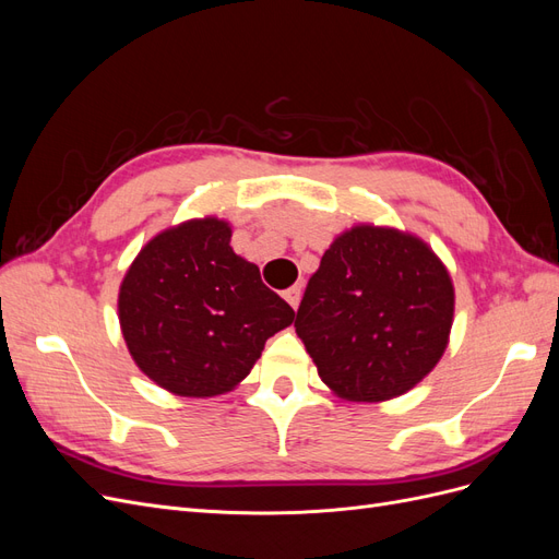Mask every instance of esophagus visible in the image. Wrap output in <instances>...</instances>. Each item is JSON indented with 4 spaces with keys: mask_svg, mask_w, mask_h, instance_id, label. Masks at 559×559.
<instances>
[{
    "mask_svg": "<svg viewBox=\"0 0 559 559\" xmlns=\"http://www.w3.org/2000/svg\"><path fill=\"white\" fill-rule=\"evenodd\" d=\"M300 286H292V289H286L284 292V298H286V302H289V306L296 310L298 308V302H300Z\"/></svg>",
    "mask_w": 559,
    "mask_h": 559,
    "instance_id": "34e87169",
    "label": "esophagus"
}]
</instances>
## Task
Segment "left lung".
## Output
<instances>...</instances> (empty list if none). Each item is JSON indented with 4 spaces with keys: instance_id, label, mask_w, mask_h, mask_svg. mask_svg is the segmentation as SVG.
<instances>
[{
    "instance_id": "left-lung-1",
    "label": "left lung",
    "mask_w": 559,
    "mask_h": 559,
    "mask_svg": "<svg viewBox=\"0 0 559 559\" xmlns=\"http://www.w3.org/2000/svg\"><path fill=\"white\" fill-rule=\"evenodd\" d=\"M452 312L450 275L425 242L357 226L321 257L294 326L337 396L386 401L443 357Z\"/></svg>"
}]
</instances>
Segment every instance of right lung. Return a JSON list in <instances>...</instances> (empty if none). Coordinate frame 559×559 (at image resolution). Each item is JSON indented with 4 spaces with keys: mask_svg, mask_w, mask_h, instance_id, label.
I'll return each mask as SVG.
<instances>
[{
    "mask_svg": "<svg viewBox=\"0 0 559 559\" xmlns=\"http://www.w3.org/2000/svg\"><path fill=\"white\" fill-rule=\"evenodd\" d=\"M123 337L144 373L179 396H216L247 378L294 310L230 249L218 218L156 235L118 294Z\"/></svg>",
    "mask_w": 559,
    "mask_h": 559,
    "instance_id": "1",
    "label": "right lung"
}]
</instances>
